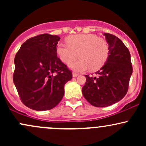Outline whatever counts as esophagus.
Returning <instances> with one entry per match:
<instances>
[{
	"label": "esophagus",
	"mask_w": 146,
	"mask_h": 146,
	"mask_svg": "<svg viewBox=\"0 0 146 146\" xmlns=\"http://www.w3.org/2000/svg\"><path fill=\"white\" fill-rule=\"evenodd\" d=\"M78 76V73H73V78H76V77Z\"/></svg>",
	"instance_id": "1"
}]
</instances>
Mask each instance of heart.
Returning a JSON list of instances; mask_svg holds the SVG:
<instances>
[{"label":"heart","instance_id":"heart-1","mask_svg":"<svg viewBox=\"0 0 146 146\" xmlns=\"http://www.w3.org/2000/svg\"><path fill=\"white\" fill-rule=\"evenodd\" d=\"M68 44L60 42L56 51L60 59L68 64L76 59H80L69 64L77 72H83L90 68L92 71L100 68L106 63L109 55V45L106 40L95 34H78L68 37Z\"/></svg>","mask_w":146,"mask_h":146}]
</instances>
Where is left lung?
<instances>
[{
    "label": "left lung",
    "instance_id": "1",
    "mask_svg": "<svg viewBox=\"0 0 146 146\" xmlns=\"http://www.w3.org/2000/svg\"><path fill=\"white\" fill-rule=\"evenodd\" d=\"M104 35L109 45L108 58L94 76L85 75L86 81L82 88L84 98L96 107L109 106L124 98L132 73L128 48L114 35Z\"/></svg>",
    "mask_w": 146,
    "mask_h": 146
}]
</instances>
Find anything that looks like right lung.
<instances>
[{
	"instance_id": "add662e5",
	"label": "right lung",
	"mask_w": 146,
	"mask_h": 146,
	"mask_svg": "<svg viewBox=\"0 0 146 146\" xmlns=\"http://www.w3.org/2000/svg\"><path fill=\"white\" fill-rule=\"evenodd\" d=\"M60 38L44 33L29 38L16 53L13 80L22 102L35 110L56 106L72 73L57 56Z\"/></svg>"
}]
</instances>
